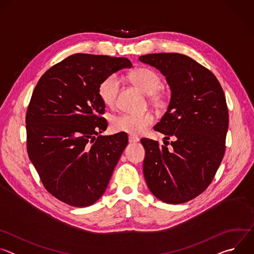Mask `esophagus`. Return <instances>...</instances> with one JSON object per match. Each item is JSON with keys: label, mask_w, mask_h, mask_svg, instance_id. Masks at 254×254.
Returning <instances> with one entry per match:
<instances>
[{"label": "esophagus", "mask_w": 254, "mask_h": 254, "mask_svg": "<svg viewBox=\"0 0 254 254\" xmlns=\"http://www.w3.org/2000/svg\"><path fill=\"white\" fill-rule=\"evenodd\" d=\"M139 140V138L138 137H136V136H134V135H129L128 136V141L130 142V143H134V142H136V141H138Z\"/></svg>", "instance_id": "esophagus-1"}]
</instances>
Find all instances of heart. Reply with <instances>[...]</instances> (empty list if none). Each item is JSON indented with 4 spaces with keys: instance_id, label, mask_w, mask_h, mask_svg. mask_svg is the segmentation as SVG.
<instances>
[{
    "instance_id": "obj_1",
    "label": "heart",
    "mask_w": 254,
    "mask_h": 254,
    "mask_svg": "<svg viewBox=\"0 0 254 254\" xmlns=\"http://www.w3.org/2000/svg\"><path fill=\"white\" fill-rule=\"evenodd\" d=\"M132 81L144 92L150 95L153 102H161L164 98L159 91L162 86V78L157 71L142 67L133 71ZM121 89V78L117 74L106 76L98 86V94L102 102L107 106H113L117 102ZM154 122L148 114H122L112 120V127L118 132H127L131 135H139L146 131Z\"/></svg>"
}]
</instances>
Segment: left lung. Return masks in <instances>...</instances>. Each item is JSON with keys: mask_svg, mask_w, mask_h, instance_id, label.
Segmentation results:
<instances>
[{"mask_svg": "<svg viewBox=\"0 0 254 254\" xmlns=\"http://www.w3.org/2000/svg\"><path fill=\"white\" fill-rule=\"evenodd\" d=\"M138 59L167 79L171 100L154 129L165 139L175 138L172 150L165 142L160 147L156 140L140 139L144 180L161 201L188 202L211 184L225 153L229 120L223 89L210 70L186 55L155 53Z\"/></svg>", "mask_w": 254, "mask_h": 254, "instance_id": "obj_1", "label": "left lung"}]
</instances>
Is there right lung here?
Here are the masks:
<instances>
[{
	"mask_svg": "<svg viewBox=\"0 0 254 254\" xmlns=\"http://www.w3.org/2000/svg\"><path fill=\"white\" fill-rule=\"evenodd\" d=\"M130 67L124 57L77 53L48 69L33 91L28 155L46 190L70 206L87 207L103 195L127 147L126 133L99 135L107 123L98 86Z\"/></svg>",
	"mask_w": 254,
	"mask_h": 254,
	"instance_id": "obj_1",
	"label": "right lung"
}]
</instances>
